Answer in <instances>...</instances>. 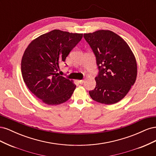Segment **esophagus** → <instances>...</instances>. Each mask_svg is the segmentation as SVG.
<instances>
[{"mask_svg":"<svg viewBox=\"0 0 156 156\" xmlns=\"http://www.w3.org/2000/svg\"><path fill=\"white\" fill-rule=\"evenodd\" d=\"M77 81L79 83V84H83L84 83V80L81 79V80H77Z\"/></svg>","mask_w":156,"mask_h":156,"instance_id":"esophagus-1","label":"esophagus"}]
</instances>
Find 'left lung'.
Instances as JSON below:
<instances>
[{
  "instance_id": "left-lung-1",
  "label": "left lung",
  "mask_w": 156,
  "mask_h": 156,
  "mask_svg": "<svg viewBox=\"0 0 156 156\" xmlns=\"http://www.w3.org/2000/svg\"><path fill=\"white\" fill-rule=\"evenodd\" d=\"M84 37L95 54L100 72L96 86L89 91L93 100L112 105L122 100L135 83V56L124 39L108 30L85 33Z\"/></svg>"
}]
</instances>
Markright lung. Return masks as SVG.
Here are the masks:
<instances>
[{
  "mask_svg": "<svg viewBox=\"0 0 156 156\" xmlns=\"http://www.w3.org/2000/svg\"><path fill=\"white\" fill-rule=\"evenodd\" d=\"M83 34L53 30L33 40L21 59L23 81L29 90L48 105L68 101L76 85L60 76L59 64L81 41Z\"/></svg>",
  "mask_w": 156,
  "mask_h": 156,
  "instance_id": "add662e5",
  "label": "right lung"
}]
</instances>
